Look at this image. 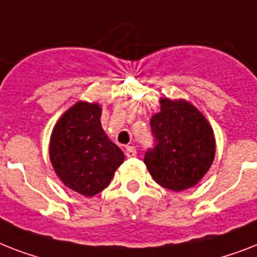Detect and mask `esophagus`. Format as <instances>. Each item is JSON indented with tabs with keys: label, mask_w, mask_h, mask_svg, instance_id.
<instances>
[{
	"label": "esophagus",
	"mask_w": 257,
	"mask_h": 257,
	"mask_svg": "<svg viewBox=\"0 0 257 257\" xmlns=\"http://www.w3.org/2000/svg\"><path fill=\"white\" fill-rule=\"evenodd\" d=\"M125 156L128 158H133L137 156V152H136L135 147H126L125 148Z\"/></svg>",
	"instance_id": "obj_1"
}]
</instances>
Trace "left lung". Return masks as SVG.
Returning <instances> with one entry per match:
<instances>
[{"label": "left lung", "mask_w": 257, "mask_h": 257, "mask_svg": "<svg viewBox=\"0 0 257 257\" xmlns=\"http://www.w3.org/2000/svg\"><path fill=\"white\" fill-rule=\"evenodd\" d=\"M153 148L144 164L154 181L181 191L194 186L208 172L215 156V139L203 114L185 100H161V112L150 120Z\"/></svg>", "instance_id": "left-lung-1"}]
</instances>
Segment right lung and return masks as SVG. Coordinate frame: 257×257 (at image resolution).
Here are the masks:
<instances>
[{
    "mask_svg": "<svg viewBox=\"0 0 257 257\" xmlns=\"http://www.w3.org/2000/svg\"><path fill=\"white\" fill-rule=\"evenodd\" d=\"M97 104L79 101L60 117L51 135L50 160L66 186L93 197L109 185L124 162L121 149L107 137Z\"/></svg>",
    "mask_w": 257,
    "mask_h": 257,
    "instance_id": "1",
    "label": "right lung"
}]
</instances>
